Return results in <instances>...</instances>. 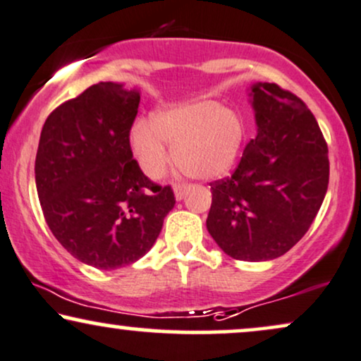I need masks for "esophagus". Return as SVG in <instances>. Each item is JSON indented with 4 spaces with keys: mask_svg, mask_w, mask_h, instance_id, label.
I'll return each mask as SVG.
<instances>
[{
    "mask_svg": "<svg viewBox=\"0 0 361 361\" xmlns=\"http://www.w3.org/2000/svg\"><path fill=\"white\" fill-rule=\"evenodd\" d=\"M190 190V185L188 183H178L175 186V197L176 200H181L186 195V192Z\"/></svg>",
    "mask_w": 361,
    "mask_h": 361,
    "instance_id": "34e87169",
    "label": "esophagus"
}]
</instances>
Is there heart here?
<instances>
[{"instance_id": "obj_1", "label": "heart", "mask_w": 361, "mask_h": 361, "mask_svg": "<svg viewBox=\"0 0 361 361\" xmlns=\"http://www.w3.org/2000/svg\"><path fill=\"white\" fill-rule=\"evenodd\" d=\"M245 141L240 114L225 109L222 102L198 99L139 119L131 129V147L147 176L159 178L171 159L186 175L210 180L227 173Z\"/></svg>"}]
</instances>
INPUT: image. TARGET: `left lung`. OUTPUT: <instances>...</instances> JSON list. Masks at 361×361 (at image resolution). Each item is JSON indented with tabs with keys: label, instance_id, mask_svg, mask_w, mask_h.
<instances>
[{
	"label": "left lung",
	"instance_id": "obj_1",
	"mask_svg": "<svg viewBox=\"0 0 361 361\" xmlns=\"http://www.w3.org/2000/svg\"><path fill=\"white\" fill-rule=\"evenodd\" d=\"M257 136L232 176L212 186L207 228L225 254L259 262L305 237L329 181L328 146L312 112L277 84L250 87Z\"/></svg>",
	"mask_w": 361,
	"mask_h": 361
}]
</instances>
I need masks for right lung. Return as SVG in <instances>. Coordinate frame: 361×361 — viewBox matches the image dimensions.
Returning a JSON list of instances; mask_svg holds the SVG:
<instances>
[{
  "instance_id": "add662e5",
  "label": "right lung",
  "mask_w": 361,
  "mask_h": 361,
  "mask_svg": "<svg viewBox=\"0 0 361 361\" xmlns=\"http://www.w3.org/2000/svg\"><path fill=\"white\" fill-rule=\"evenodd\" d=\"M137 89L90 85L43 124L35 181L56 240L80 262L111 271L141 259L175 207L171 186L153 183L133 158L129 133Z\"/></svg>"
}]
</instances>
